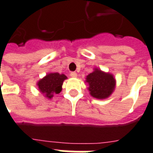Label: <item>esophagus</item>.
<instances>
[{
    "label": "esophagus",
    "mask_w": 153,
    "mask_h": 153,
    "mask_svg": "<svg viewBox=\"0 0 153 153\" xmlns=\"http://www.w3.org/2000/svg\"><path fill=\"white\" fill-rule=\"evenodd\" d=\"M70 76H71L72 77H76V76H77V73L76 72H72L70 73Z\"/></svg>",
    "instance_id": "obj_1"
}]
</instances>
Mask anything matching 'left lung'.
I'll list each match as a JSON object with an SVG mask.
<instances>
[{
	"label": "left lung",
	"instance_id": "8db88e82",
	"mask_svg": "<svg viewBox=\"0 0 153 153\" xmlns=\"http://www.w3.org/2000/svg\"><path fill=\"white\" fill-rule=\"evenodd\" d=\"M89 85V90L94 97L103 99L108 97L114 91L115 81L113 76L105 73L101 70L95 69L86 77Z\"/></svg>",
	"mask_w": 153,
	"mask_h": 153
}]
</instances>
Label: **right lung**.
<instances>
[{"label": "right lung", "mask_w": 153, "mask_h": 153, "mask_svg": "<svg viewBox=\"0 0 153 153\" xmlns=\"http://www.w3.org/2000/svg\"><path fill=\"white\" fill-rule=\"evenodd\" d=\"M65 79H67V76L64 74L57 72L50 73L39 81L38 86L41 93L45 94L48 98H51L53 94H58L61 92L62 85Z\"/></svg>", "instance_id": "add662e5"}]
</instances>
